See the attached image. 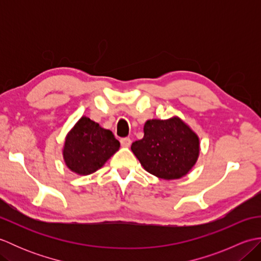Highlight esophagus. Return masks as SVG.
Instances as JSON below:
<instances>
[{
  "label": "esophagus",
  "mask_w": 261,
  "mask_h": 261,
  "mask_svg": "<svg viewBox=\"0 0 261 261\" xmlns=\"http://www.w3.org/2000/svg\"><path fill=\"white\" fill-rule=\"evenodd\" d=\"M121 142V146L124 147V148H129L131 146V139L130 138H122L120 140Z\"/></svg>",
  "instance_id": "34e87169"
}]
</instances>
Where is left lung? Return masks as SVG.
<instances>
[{"label": "left lung", "mask_w": 261, "mask_h": 261, "mask_svg": "<svg viewBox=\"0 0 261 261\" xmlns=\"http://www.w3.org/2000/svg\"><path fill=\"white\" fill-rule=\"evenodd\" d=\"M145 136L131 150L148 173L163 179H178L195 165L199 153L196 134L179 118L148 120Z\"/></svg>", "instance_id": "left-lung-1"}]
</instances>
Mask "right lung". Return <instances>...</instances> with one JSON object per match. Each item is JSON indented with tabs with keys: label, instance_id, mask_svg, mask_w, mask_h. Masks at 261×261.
Listing matches in <instances>:
<instances>
[{
	"label": "right lung",
	"instance_id": "add662e5",
	"mask_svg": "<svg viewBox=\"0 0 261 261\" xmlns=\"http://www.w3.org/2000/svg\"><path fill=\"white\" fill-rule=\"evenodd\" d=\"M120 142L112 131L83 116L66 137L64 160L79 175H90L99 169L119 150Z\"/></svg>",
	"mask_w": 261,
	"mask_h": 261
}]
</instances>
